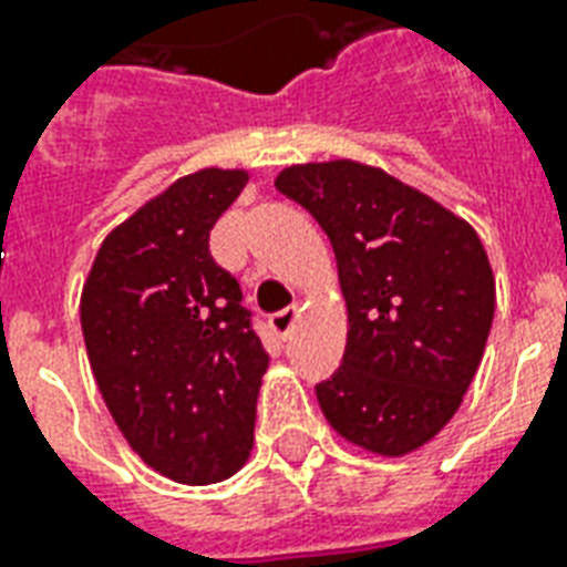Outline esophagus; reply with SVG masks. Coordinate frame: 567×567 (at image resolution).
I'll use <instances>...</instances> for the list:
<instances>
[{
  "mask_svg": "<svg viewBox=\"0 0 567 567\" xmlns=\"http://www.w3.org/2000/svg\"><path fill=\"white\" fill-rule=\"evenodd\" d=\"M293 320H297V306H288V309L270 315V329H274L279 338H288V332H291V327H293Z\"/></svg>",
  "mask_w": 567,
  "mask_h": 567,
  "instance_id": "34e87169",
  "label": "esophagus"
}]
</instances>
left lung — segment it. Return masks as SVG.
Instances as JSON below:
<instances>
[{"mask_svg":"<svg viewBox=\"0 0 567 567\" xmlns=\"http://www.w3.org/2000/svg\"><path fill=\"white\" fill-rule=\"evenodd\" d=\"M276 188L327 231L347 300L341 368L318 403L338 435L405 456L456 414L483 362L494 276L471 223L359 162L293 164Z\"/></svg>","mask_w":567,"mask_h":567,"instance_id":"8db88e82","label":"left lung"}]
</instances>
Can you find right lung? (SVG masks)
Here are the masks:
<instances>
[{
    "instance_id": "add662e5",
    "label": "right lung",
    "mask_w": 567,
    "mask_h": 567,
    "mask_svg": "<svg viewBox=\"0 0 567 567\" xmlns=\"http://www.w3.org/2000/svg\"><path fill=\"white\" fill-rule=\"evenodd\" d=\"M244 171L190 173L102 240L82 332L111 417L137 456L185 485L220 483L252 447L270 355L238 279L208 252Z\"/></svg>"
}]
</instances>
